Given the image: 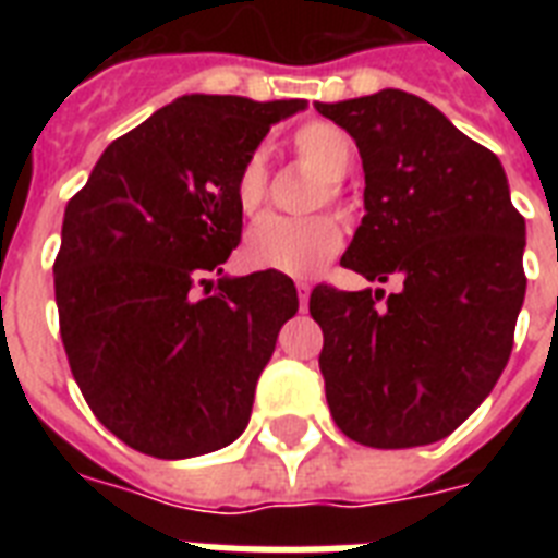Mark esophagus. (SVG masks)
I'll list each match as a JSON object with an SVG mask.
<instances>
[{"label": "esophagus", "instance_id": "34e87169", "mask_svg": "<svg viewBox=\"0 0 558 558\" xmlns=\"http://www.w3.org/2000/svg\"><path fill=\"white\" fill-rule=\"evenodd\" d=\"M298 287V301H301V310H306V304H310V283H295Z\"/></svg>", "mask_w": 558, "mask_h": 558}]
</instances>
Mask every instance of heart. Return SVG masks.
<instances>
[{
  "label": "heart",
  "instance_id": "1",
  "mask_svg": "<svg viewBox=\"0 0 558 558\" xmlns=\"http://www.w3.org/2000/svg\"><path fill=\"white\" fill-rule=\"evenodd\" d=\"M292 150L304 165L324 179V187H318L315 202H332L339 196V179H344L356 161V142L348 130L330 124V121H310L292 135ZM266 156L260 150L252 153L243 161V168L234 179L236 208L243 214H257L266 202ZM344 243V231L332 217L318 214V217H271L257 219L243 243V257L252 269L280 271L289 278H313L327 263L339 254Z\"/></svg>",
  "mask_w": 558,
  "mask_h": 558
}]
</instances>
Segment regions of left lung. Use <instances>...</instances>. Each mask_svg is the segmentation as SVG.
Instances as JSON below:
<instances>
[{"instance_id":"left-lung-1","label":"left lung","mask_w":558,"mask_h":558,"mask_svg":"<svg viewBox=\"0 0 558 558\" xmlns=\"http://www.w3.org/2000/svg\"><path fill=\"white\" fill-rule=\"evenodd\" d=\"M353 135L365 217L341 266L399 292L315 287L327 405L350 440L411 449L449 437L507 367L524 304V217L495 153L402 89L315 104Z\"/></svg>"}]
</instances>
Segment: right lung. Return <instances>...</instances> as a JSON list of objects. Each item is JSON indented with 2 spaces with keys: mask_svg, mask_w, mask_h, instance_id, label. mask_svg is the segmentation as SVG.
<instances>
[{
  "mask_svg": "<svg viewBox=\"0 0 558 558\" xmlns=\"http://www.w3.org/2000/svg\"><path fill=\"white\" fill-rule=\"evenodd\" d=\"M306 100L182 95L109 144L65 205L60 336L100 423L130 449L185 460L234 442L280 327L298 313L280 271L204 275L243 234L234 179L271 124Z\"/></svg>",
  "mask_w": 558,
  "mask_h": 558,
  "instance_id": "1",
  "label": "right lung"
}]
</instances>
